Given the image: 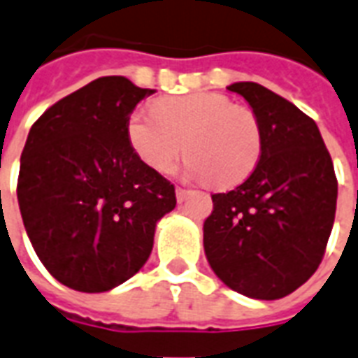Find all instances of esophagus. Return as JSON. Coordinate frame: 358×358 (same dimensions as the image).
<instances>
[{
  "label": "esophagus",
  "mask_w": 358,
  "mask_h": 358,
  "mask_svg": "<svg viewBox=\"0 0 358 358\" xmlns=\"http://www.w3.org/2000/svg\"><path fill=\"white\" fill-rule=\"evenodd\" d=\"M190 194V190H187V189H181V187H179V189L176 190V196H177V201H185V198H187V196Z\"/></svg>",
  "instance_id": "obj_1"
}]
</instances>
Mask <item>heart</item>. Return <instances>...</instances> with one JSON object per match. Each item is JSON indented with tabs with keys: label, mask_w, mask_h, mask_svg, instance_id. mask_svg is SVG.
<instances>
[{
	"label": "heart",
	"mask_w": 358,
	"mask_h": 358,
	"mask_svg": "<svg viewBox=\"0 0 358 358\" xmlns=\"http://www.w3.org/2000/svg\"><path fill=\"white\" fill-rule=\"evenodd\" d=\"M126 131L134 152L149 168L168 173L185 149L187 173L213 187L245 179L262 150L255 113L213 92L158 99L152 115L131 113Z\"/></svg>",
	"instance_id": "1"
}]
</instances>
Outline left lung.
Wrapping results in <instances>:
<instances>
[{
	"mask_svg": "<svg viewBox=\"0 0 358 358\" xmlns=\"http://www.w3.org/2000/svg\"><path fill=\"white\" fill-rule=\"evenodd\" d=\"M228 90L251 106L262 150L240 187L211 196L203 249L232 291L278 300L321 264L336 215L334 166L313 118L291 101L257 83H234Z\"/></svg>",
	"mask_w": 358,
	"mask_h": 358,
	"instance_id": "left-lung-1",
	"label": "left lung"
}]
</instances>
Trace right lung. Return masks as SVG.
<instances>
[{
    "instance_id": "right-lung-1",
    "label": "right lung",
    "mask_w": 358,
    "mask_h": 358,
    "mask_svg": "<svg viewBox=\"0 0 358 358\" xmlns=\"http://www.w3.org/2000/svg\"><path fill=\"white\" fill-rule=\"evenodd\" d=\"M155 90L99 77L48 107L20 157L18 206L43 266L80 292L111 291L149 259L176 189L141 162L128 118Z\"/></svg>"
}]
</instances>
